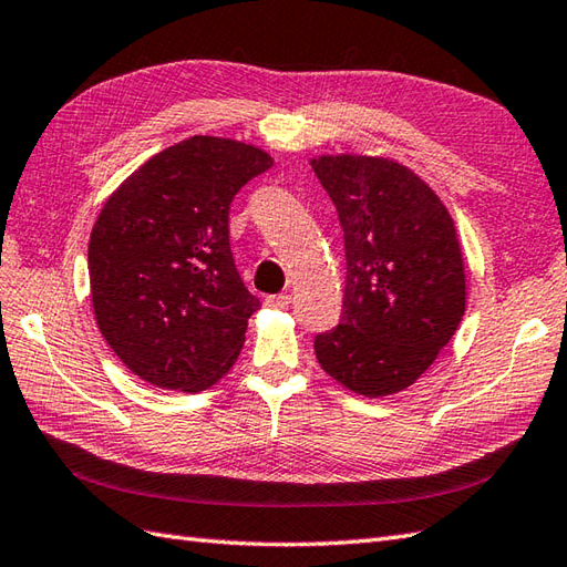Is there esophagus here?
<instances>
[{"instance_id":"esophagus-1","label":"esophagus","mask_w":567,"mask_h":567,"mask_svg":"<svg viewBox=\"0 0 567 567\" xmlns=\"http://www.w3.org/2000/svg\"><path fill=\"white\" fill-rule=\"evenodd\" d=\"M264 306H267V308H274V310H286L288 306H291V296H288V293L267 296V300H264Z\"/></svg>"}]
</instances>
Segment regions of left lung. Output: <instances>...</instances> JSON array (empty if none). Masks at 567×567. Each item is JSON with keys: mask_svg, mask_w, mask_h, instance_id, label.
Returning <instances> with one entry per match:
<instances>
[{"mask_svg": "<svg viewBox=\"0 0 567 567\" xmlns=\"http://www.w3.org/2000/svg\"><path fill=\"white\" fill-rule=\"evenodd\" d=\"M344 230L342 320L316 337L337 383L393 395L432 367L465 312V271L454 218L412 169L388 157L310 159Z\"/></svg>", "mask_w": 567, "mask_h": 567, "instance_id": "obj_1", "label": "left lung"}]
</instances>
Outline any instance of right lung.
<instances>
[{"label":"right lung","instance_id":"add662e5","mask_svg":"<svg viewBox=\"0 0 567 567\" xmlns=\"http://www.w3.org/2000/svg\"><path fill=\"white\" fill-rule=\"evenodd\" d=\"M271 165L255 145L194 135L106 198L90 237L94 318L143 381L198 393L240 357L259 298L235 269L230 204Z\"/></svg>","mask_w":567,"mask_h":567}]
</instances>
